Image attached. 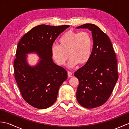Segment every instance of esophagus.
I'll list each match as a JSON object with an SVG mask.
<instances>
[{"mask_svg":"<svg viewBox=\"0 0 129 129\" xmlns=\"http://www.w3.org/2000/svg\"><path fill=\"white\" fill-rule=\"evenodd\" d=\"M68 76L69 78H72L73 76V75H72V73L70 72H68Z\"/></svg>","mask_w":129,"mask_h":129,"instance_id":"1","label":"esophagus"}]
</instances>
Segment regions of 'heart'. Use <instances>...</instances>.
<instances>
[{
	"label": "heart",
	"instance_id": "b5f03b06",
	"mask_svg": "<svg viewBox=\"0 0 129 129\" xmlns=\"http://www.w3.org/2000/svg\"><path fill=\"white\" fill-rule=\"evenodd\" d=\"M92 49V38L88 33L70 30L60 38L59 45L52 46L51 54L54 61L59 66H63L69 57L70 59L67 66L72 68L77 64H86L91 56Z\"/></svg>",
	"mask_w": 129,
	"mask_h": 129
}]
</instances>
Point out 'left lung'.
<instances>
[{
    "instance_id": "8db88e82",
    "label": "left lung",
    "mask_w": 129,
    "mask_h": 129,
    "mask_svg": "<svg viewBox=\"0 0 129 129\" xmlns=\"http://www.w3.org/2000/svg\"><path fill=\"white\" fill-rule=\"evenodd\" d=\"M76 28L88 29L93 40L89 60L74 73L79 81L76 99L84 108H96L108 100L118 79L116 54L108 35L96 25L85 24Z\"/></svg>"
}]
</instances>
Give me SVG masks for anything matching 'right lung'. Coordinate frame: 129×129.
<instances>
[{"label": "right lung", "mask_w": 129, "mask_h": 129, "mask_svg": "<svg viewBox=\"0 0 129 129\" xmlns=\"http://www.w3.org/2000/svg\"><path fill=\"white\" fill-rule=\"evenodd\" d=\"M69 25H38L19 41L14 62L15 78L23 99L35 108L44 109L56 100L58 90L67 79V72L55 64L51 48L57 37ZM35 53L40 59L29 65L27 54Z\"/></svg>", "instance_id": "add662e5"}]
</instances>
